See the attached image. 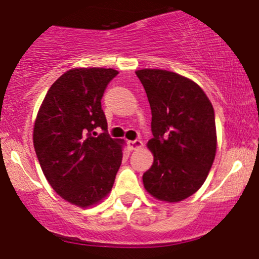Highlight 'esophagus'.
Here are the masks:
<instances>
[{
	"label": "esophagus",
	"mask_w": 259,
	"mask_h": 259,
	"mask_svg": "<svg viewBox=\"0 0 259 259\" xmlns=\"http://www.w3.org/2000/svg\"><path fill=\"white\" fill-rule=\"evenodd\" d=\"M129 146L132 150H138V149H140L143 146V142L140 139L132 140V142H129Z\"/></svg>",
	"instance_id": "obj_1"
}]
</instances>
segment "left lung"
Wrapping results in <instances>:
<instances>
[{"label": "left lung", "instance_id": "1", "mask_svg": "<svg viewBox=\"0 0 259 259\" xmlns=\"http://www.w3.org/2000/svg\"><path fill=\"white\" fill-rule=\"evenodd\" d=\"M151 109L154 161L143 176L156 199L180 202L194 194L209 173L217 149L215 117L204 91L176 72L138 70Z\"/></svg>", "mask_w": 259, "mask_h": 259}]
</instances>
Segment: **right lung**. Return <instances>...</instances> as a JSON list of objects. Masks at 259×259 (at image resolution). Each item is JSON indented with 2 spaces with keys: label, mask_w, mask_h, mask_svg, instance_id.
<instances>
[{
  "label": "right lung",
  "mask_w": 259,
  "mask_h": 259,
  "mask_svg": "<svg viewBox=\"0 0 259 259\" xmlns=\"http://www.w3.org/2000/svg\"><path fill=\"white\" fill-rule=\"evenodd\" d=\"M116 75L103 67L65 72L51 85L36 117L33 146L46 179L60 197L82 208L106 197L121 164L122 146L108 134L101 109Z\"/></svg>",
  "instance_id": "1"
}]
</instances>
